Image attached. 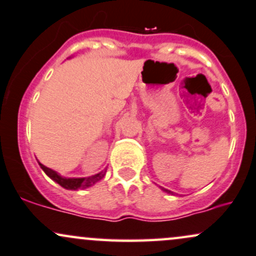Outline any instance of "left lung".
Listing matches in <instances>:
<instances>
[{"label":"left lung","mask_w":256,"mask_h":256,"mask_svg":"<svg viewBox=\"0 0 256 256\" xmlns=\"http://www.w3.org/2000/svg\"><path fill=\"white\" fill-rule=\"evenodd\" d=\"M162 190H163V191H166V192H168V194H172V192L169 191V190H166V188H162Z\"/></svg>","instance_id":"left-lung-1"}]
</instances>
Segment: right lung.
Listing matches in <instances>:
<instances>
[{
	"label": "right lung",
	"mask_w": 256,
	"mask_h": 256,
	"mask_svg": "<svg viewBox=\"0 0 256 256\" xmlns=\"http://www.w3.org/2000/svg\"><path fill=\"white\" fill-rule=\"evenodd\" d=\"M40 166H41L43 172H44L50 179H53L54 182H58L60 186H62L64 188H68V190H78V188H90V186L94 185V184L99 182V180H102L106 173V170H102V173H98L90 178H76V179H74V178L71 179L70 178V179H66V178L60 176L56 172L52 170V169L47 168V166L41 164V163H40Z\"/></svg>",
	"instance_id": "right-lung-1"
}]
</instances>
